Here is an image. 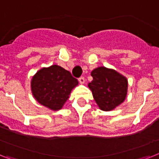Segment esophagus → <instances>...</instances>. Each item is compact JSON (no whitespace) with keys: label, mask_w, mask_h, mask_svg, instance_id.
Wrapping results in <instances>:
<instances>
[{"label":"esophagus","mask_w":159,"mask_h":159,"mask_svg":"<svg viewBox=\"0 0 159 159\" xmlns=\"http://www.w3.org/2000/svg\"><path fill=\"white\" fill-rule=\"evenodd\" d=\"M78 81H79V82L81 84H83L84 82H85V78H84V77H79Z\"/></svg>","instance_id":"34e87169"}]
</instances>
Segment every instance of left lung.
I'll list each match as a JSON object with an SVG mask.
<instances>
[{
	"mask_svg": "<svg viewBox=\"0 0 159 159\" xmlns=\"http://www.w3.org/2000/svg\"><path fill=\"white\" fill-rule=\"evenodd\" d=\"M93 81L88 84L96 103L101 110L108 111L126 98L128 80L114 69L98 67L91 72Z\"/></svg>",
	"mask_w": 159,
	"mask_h": 159,
	"instance_id": "8db88e82",
	"label": "left lung"
}]
</instances>
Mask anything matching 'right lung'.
Segmentation results:
<instances>
[{
    "label": "right lung",
    "mask_w": 159,
    "mask_h": 159,
    "mask_svg": "<svg viewBox=\"0 0 159 159\" xmlns=\"http://www.w3.org/2000/svg\"><path fill=\"white\" fill-rule=\"evenodd\" d=\"M78 82L70 72L59 65L43 68L32 77L30 86L34 98L53 111L62 108Z\"/></svg>",
    "instance_id": "add662e5"
}]
</instances>
